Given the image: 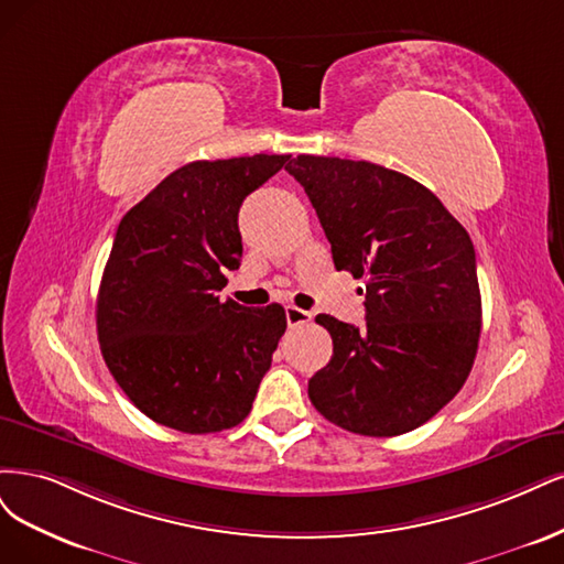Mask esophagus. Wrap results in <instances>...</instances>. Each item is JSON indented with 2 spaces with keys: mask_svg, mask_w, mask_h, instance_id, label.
Returning <instances> with one entry per match:
<instances>
[{
  "mask_svg": "<svg viewBox=\"0 0 564 564\" xmlns=\"http://www.w3.org/2000/svg\"><path fill=\"white\" fill-rule=\"evenodd\" d=\"M312 318H314L312 312H304V308H297L293 304L285 306V321H288L290 328H297V325H304V323H308Z\"/></svg>",
  "mask_w": 564,
  "mask_h": 564,
  "instance_id": "34e87169",
  "label": "esophagus"
}]
</instances>
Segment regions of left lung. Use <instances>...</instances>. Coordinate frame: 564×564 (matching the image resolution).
Returning <instances> with one entry per match:
<instances>
[{
	"label": "left lung",
	"instance_id": "left-lung-1",
	"mask_svg": "<svg viewBox=\"0 0 564 564\" xmlns=\"http://www.w3.org/2000/svg\"><path fill=\"white\" fill-rule=\"evenodd\" d=\"M304 187L337 271L366 281V328L318 314L333 337L308 379L325 420L389 438L438 414L474 368L482 304L476 250L441 198L370 161L300 154L285 166Z\"/></svg>",
	"mask_w": 564,
	"mask_h": 564
}]
</instances>
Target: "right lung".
I'll return each instance as SVG.
<instances>
[{
	"instance_id": "1",
	"label": "right lung",
	"mask_w": 564,
	"mask_h": 564,
	"mask_svg": "<svg viewBox=\"0 0 564 564\" xmlns=\"http://www.w3.org/2000/svg\"><path fill=\"white\" fill-rule=\"evenodd\" d=\"M290 154L192 161L121 217L98 290L102 358L156 424L215 433L241 424L285 333L281 304L220 300L241 264L239 208Z\"/></svg>"
}]
</instances>
